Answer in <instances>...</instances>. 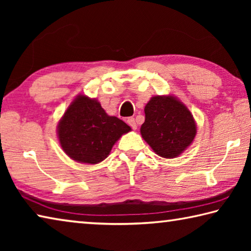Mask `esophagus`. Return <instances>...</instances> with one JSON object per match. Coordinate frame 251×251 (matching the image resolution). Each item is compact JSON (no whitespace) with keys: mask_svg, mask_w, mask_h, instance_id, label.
Segmentation results:
<instances>
[{"mask_svg":"<svg viewBox=\"0 0 251 251\" xmlns=\"http://www.w3.org/2000/svg\"><path fill=\"white\" fill-rule=\"evenodd\" d=\"M127 123H128V125L131 127V128H133L134 130L137 128V125H136V122H135V118H133V117H129L128 120H127Z\"/></svg>","mask_w":251,"mask_h":251,"instance_id":"obj_1","label":"esophagus"}]
</instances>
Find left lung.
Returning <instances> with one entry per match:
<instances>
[{"label":"left lung","mask_w":251,"mask_h":251,"mask_svg":"<svg viewBox=\"0 0 251 251\" xmlns=\"http://www.w3.org/2000/svg\"><path fill=\"white\" fill-rule=\"evenodd\" d=\"M142 137L157 155L175 158L192 145L197 133L190 110L173 95L154 96L145 106Z\"/></svg>","instance_id":"left-lung-1"}]
</instances>
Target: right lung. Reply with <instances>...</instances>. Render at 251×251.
Here are the masks:
<instances>
[{"mask_svg":"<svg viewBox=\"0 0 251 251\" xmlns=\"http://www.w3.org/2000/svg\"><path fill=\"white\" fill-rule=\"evenodd\" d=\"M130 127L115 116H109L100 101L77 95L57 125L62 150L73 160L99 164L109 155L122 135Z\"/></svg>","mask_w":251,"mask_h":251,"instance_id":"add662e5","label":"right lung"}]
</instances>
